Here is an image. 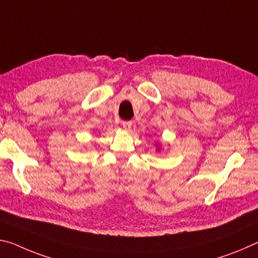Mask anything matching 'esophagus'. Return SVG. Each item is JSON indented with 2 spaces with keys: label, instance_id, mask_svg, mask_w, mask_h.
Segmentation results:
<instances>
[{
  "label": "esophagus",
  "instance_id": "obj_1",
  "mask_svg": "<svg viewBox=\"0 0 258 258\" xmlns=\"http://www.w3.org/2000/svg\"><path fill=\"white\" fill-rule=\"evenodd\" d=\"M121 125H122V127H124L125 130H130L131 127H132V121H131V120L122 121Z\"/></svg>",
  "mask_w": 258,
  "mask_h": 258
}]
</instances>
